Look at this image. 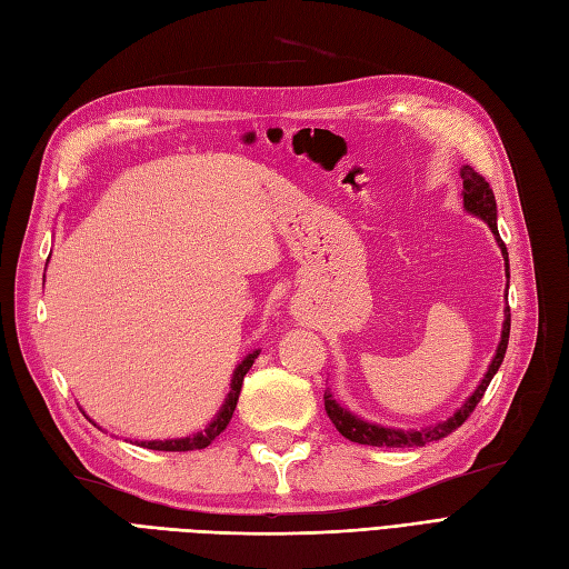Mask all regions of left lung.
Returning a JSON list of instances; mask_svg holds the SVG:
<instances>
[{"label":"left lung","mask_w":569,"mask_h":569,"mask_svg":"<svg viewBox=\"0 0 569 569\" xmlns=\"http://www.w3.org/2000/svg\"><path fill=\"white\" fill-rule=\"evenodd\" d=\"M461 179H463V208L485 219L489 224L493 238H497V243L501 248L503 254V262H506V277L510 279V267H508V250L506 243L501 241L499 236V227H497V198H493V191L489 189V184L485 181L482 174L475 172L470 164H463L461 168ZM508 298V292H506ZM508 336H510V309H506V319H503V331H501V342L497 347V355H493L489 369L482 378V382L478 385V390H475L466 401L463 407L458 409L453 416H449L447 420L430 428H420V430H395V428H385V426H376V423H366V420L357 418L355 413H350L347 409H342L338 401L333 399L331 392L323 395V407L328 418L333 420V426L338 428V432L342 437L350 439V442L357 445H369V447H423L428 442H437V439L447 437L449 432H453L456 428H461L468 416L475 411V407L480 405V399L485 397L487 388L491 378L497 376L499 366L506 357V347H508Z\"/></svg>","instance_id":"1"}]
</instances>
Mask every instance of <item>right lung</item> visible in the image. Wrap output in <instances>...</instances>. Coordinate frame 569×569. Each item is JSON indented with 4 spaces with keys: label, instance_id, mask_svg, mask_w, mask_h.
Masks as SVG:
<instances>
[{
    "label": "right lung",
    "instance_id": "right-lung-1",
    "mask_svg": "<svg viewBox=\"0 0 569 569\" xmlns=\"http://www.w3.org/2000/svg\"><path fill=\"white\" fill-rule=\"evenodd\" d=\"M258 355H260V350H254L252 355H248L241 363L236 366L233 378H231V390L224 399V405H222V409H219V413L214 416V420L206 430H200V432L189 435V437H179V439H153V442H141L139 447L153 449V451H193V449H206L208 445H212V439L217 435H222L224 428L229 426V420H231L233 409H236L238 395H241V388H243V378L250 371L252 361L258 359Z\"/></svg>",
    "mask_w": 569,
    "mask_h": 569
}]
</instances>
